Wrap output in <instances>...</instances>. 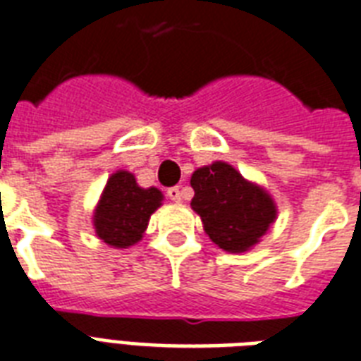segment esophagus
<instances>
[{
    "instance_id": "esophagus-1",
    "label": "esophagus",
    "mask_w": 361,
    "mask_h": 361,
    "mask_svg": "<svg viewBox=\"0 0 361 361\" xmlns=\"http://www.w3.org/2000/svg\"><path fill=\"white\" fill-rule=\"evenodd\" d=\"M167 197L171 201H175V203H180V201H183V192H180L178 186H173V188L167 190Z\"/></svg>"
}]
</instances>
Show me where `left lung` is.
Instances as JSON below:
<instances>
[{"label": "left lung", "mask_w": 361, "mask_h": 361, "mask_svg": "<svg viewBox=\"0 0 361 361\" xmlns=\"http://www.w3.org/2000/svg\"><path fill=\"white\" fill-rule=\"evenodd\" d=\"M190 184L194 188L190 205L200 214L209 239L226 252H248L276 220L273 195L228 161L197 167Z\"/></svg>", "instance_id": "1"}]
</instances>
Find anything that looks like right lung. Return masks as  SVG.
I'll return each instance as SVG.
<instances>
[{"mask_svg": "<svg viewBox=\"0 0 361 361\" xmlns=\"http://www.w3.org/2000/svg\"><path fill=\"white\" fill-rule=\"evenodd\" d=\"M161 201L160 190L139 186L133 173L114 171L94 209L92 222L96 235L113 248L133 247L142 239L150 216L161 207Z\"/></svg>", "mask_w": 361, "mask_h": 361, "instance_id": "1", "label": "right lung"}]
</instances>
